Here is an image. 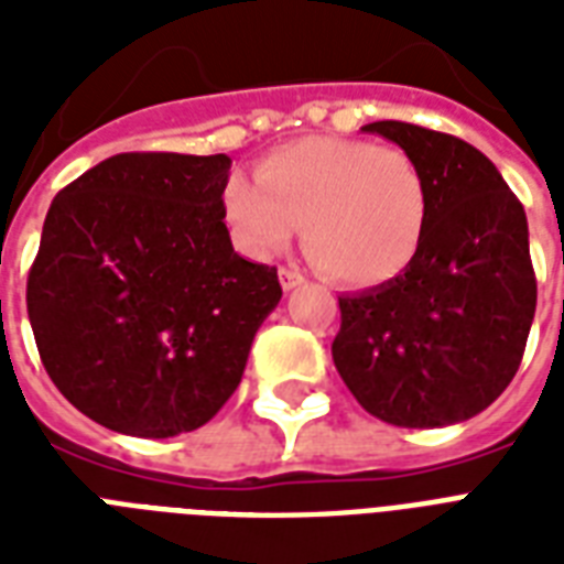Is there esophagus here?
I'll use <instances>...</instances> for the list:
<instances>
[{
  "instance_id": "esophagus-1",
  "label": "esophagus",
  "mask_w": 564,
  "mask_h": 564,
  "mask_svg": "<svg viewBox=\"0 0 564 564\" xmlns=\"http://www.w3.org/2000/svg\"><path fill=\"white\" fill-rule=\"evenodd\" d=\"M281 286L286 292H292L295 290V286H301V283H304V278H301V272H295V269H281Z\"/></svg>"
}]
</instances>
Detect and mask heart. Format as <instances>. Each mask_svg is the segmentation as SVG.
Segmentation results:
<instances>
[{
	"instance_id": "b5f03b06",
	"label": "heart",
	"mask_w": 564,
	"mask_h": 564,
	"mask_svg": "<svg viewBox=\"0 0 564 564\" xmlns=\"http://www.w3.org/2000/svg\"><path fill=\"white\" fill-rule=\"evenodd\" d=\"M254 178L234 175L221 189L230 230L248 254H278L301 225L307 254L351 286L394 281L419 257L427 184L394 145L301 137L265 154Z\"/></svg>"
}]
</instances>
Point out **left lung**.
Segmentation results:
<instances>
[{"label": "left lung", "mask_w": 564, "mask_h": 564, "mask_svg": "<svg viewBox=\"0 0 564 564\" xmlns=\"http://www.w3.org/2000/svg\"><path fill=\"white\" fill-rule=\"evenodd\" d=\"M362 131L419 163L430 210L406 272L339 299L336 371L386 424H459L498 401L524 357L535 316L524 207L459 137L394 119Z\"/></svg>", "instance_id": "1"}]
</instances>
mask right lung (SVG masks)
Returning <instances> with one entry per match:
<instances>
[{
	"mask_svg": "<svg viewBox=\"0 0 564 564\" xmlns=\"http://www.w3.org/2000/svg\"><path fill=\"white\" fill-rule=\"evenodd\" d=\"M228 178V154H113L48 207L29 322L52 383L101 427L189 433L242 380L283 292L230 246Z\"/></svg>",
	"mask_w": 564,
	"mask_h": 564,
	"instance_id": "add662e5",
	"label": "right lung"
}]
</instances>
